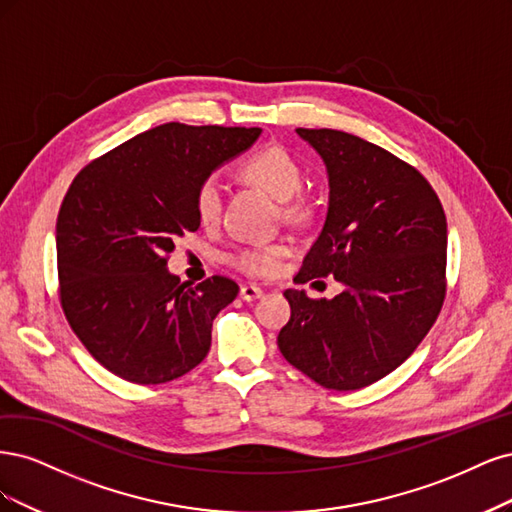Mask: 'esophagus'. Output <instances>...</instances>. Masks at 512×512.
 Returning a JSON list of instances; mask_svg holds the SVG:
<instances>
[{"instance_id":"esophagus-1","label":"esophagus","mask_w":512,"mask_h":512,"mask_svg":"<svg viewBox=\"0 0 512 512\" xmlns=\"http://www.w3.org/2000/svg\"><path fill=\"white\" fill-rule=\"evenodd\" d=\"M261 295H263V291L257 285H244V287H240V298L244 302H255V300L261 298Z\"/></svg>"}]
</instances>
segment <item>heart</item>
I'll list each match as a JSON object with an SVG mask.
<instances>
[{"mask_svg": "<svg viewBox=\"0 0 512 512\" xmlns=\"http://www.w3.org/2000/svg\"><path fill=\"white\" fill-rule=\"evenodd\" d=\"M240 174L257 185L274 200L285 202V217L289 219H304L308 214V206L300 200L291 197L302 187V172L295 159L283 151L280 146H263L253 155L246 157L240 166ZM221 210V189L217 180L208 178L197 191V214L202 223H212L219 217ZM287 251L285 246H259V249H246L234 257V266L246 274L266 276L278 268V259Z\"/></svg>", "mask_w": 512, "mask_h": 512, "instance_id": "obj_1", "label": "heart"}]
</instances>
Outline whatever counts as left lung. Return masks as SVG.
Wrapping results in <instances>:
<instances>
[{"label": "left lung", "mask_w": 512, "mask_h": 512, "mask_svg": "<svg viewBox=\"0 0 512 512\" xmlns=\"http://www.w3.org/2000/svg\"><path fill=\"white\" fill-rule=\"evenodd\" d=\"M295 131L325 163L329 202L293 280L334 276L342 291L312 300L287 289L278 349L321 387L355 391L402 366L434 325L447 291V219L430 183L385 148L338 129Z\"/></svg>", "instance_id": "1"}]
</instances>
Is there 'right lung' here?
I'll use <instances>...</instances> for the list:
<instances>
[{"instance_id":"1","label":"right lung","mask_w":512,"mask_h":512,"mask_svg":"<svg viewBox=\"0 0 512 512\" xmlns=\"http://www.w3.org/2000/svg\"><path fill=\"white\" fill-rule=\"evenodd\" d=\"M259 136V127L159 125L89 163L65 193L61 306L87 351L123 381L168 383L208 355L212 321L238 285L223 276L180 283L168 255L200 227L202 183Z\"/></svg>"}]
</instances>
